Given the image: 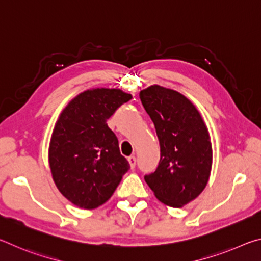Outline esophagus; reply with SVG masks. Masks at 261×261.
<instances>
[{
  "instance_id": "34e87169",
  "label": "esophagus",
  "mask_w": 261,
  "mask_h": 261,
  "mask_svg": "<svg viewBox=\"0 0 261 261\" xmlns=\"http://www.w3.org/2000/svg\"><path fill=\"white\" fill-rule=\"evenodd\" d=\"M127 161H129L130 167L132 168V169H134V168L136 167V158L134 155H131V156L127 158Z\"/></svg>"
}]
</instances>
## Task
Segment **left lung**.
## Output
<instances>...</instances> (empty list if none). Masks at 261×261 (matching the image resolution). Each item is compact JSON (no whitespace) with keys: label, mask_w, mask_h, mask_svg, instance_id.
Instances as JSON below:
<instances>
[{"label":"left lung","mask_w":261,"mask_h":261,"mask_svg":"<svg viewBox=\"0 0 261 261\" xmlns=\"http://www.w3.org/2000/svg\"><path fill=\"white\" fill-rule=\"evenodd\" d=\"M139 98L160 144V162L145 180L162 204L180 208L210 180L213 149L208 129L196 106L177 91L151 85Z\"/></svg>","instance_id":"obj_1"}]
</instances>
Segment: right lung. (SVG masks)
Here are the masks:
<instances>
[{
  "instance_id": "obj_1",
  "label": "right lung",
  "mask_w": 261,
  "mask_h": 261,
  "mask_svg": "<svg viewBox=\"0 0 261 261\" xmlns=\"http://www.w3.org/2000/svg\"><path fill=\"white\" fill-rule=\"evenodd\" d=\"M132 95L120 88L86 90L62 110L50 137L48 161L59 191L79 208L105 204L127 170L107 120Z\"/></svg>"
}]
</instances>
